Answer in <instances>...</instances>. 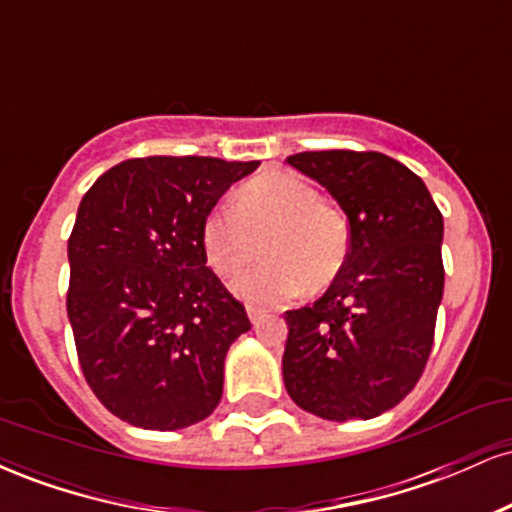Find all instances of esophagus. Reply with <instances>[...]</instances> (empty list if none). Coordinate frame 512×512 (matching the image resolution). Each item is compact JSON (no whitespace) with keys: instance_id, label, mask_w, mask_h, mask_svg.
<instances>
[{"instance_id":"1","label":"esophagus","mask_w":512,"mask_h":512,"mask_svg":"<svg viewBox=\"0 0 512 512\" xmlns=\"http://www.w3.org/2000/svg\"><path fill=\"white\" fill-rule=\"evenodd\" d=\"M248 317H250L252 325H257V322H260L262 317H264V310L262 308H255V305H248Z\"/></svg>"}]
</instances>
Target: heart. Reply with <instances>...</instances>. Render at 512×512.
I'll list each match as a JSON object with an SVG mask.
<instances>
[{"mask_svg": "<svg viewBox=\"0 0 512 512\" xmlns=\"http://www.w3.org/2000/svg\"><path fill=\"white\" fill-rule=\"evenodd\" d=\"M262 243L267 262L240 276L236 293L255 305H279L305 286L325 289L337 279L349 255V226L310 182L267 173L240 187L233 207H214L202 223L209 267L226 279L255 262Z\"/></svg>", "mask_w": 512, "mask_h": 512, "instance_id": "heart-1", "label": "heart"}]
</instances>
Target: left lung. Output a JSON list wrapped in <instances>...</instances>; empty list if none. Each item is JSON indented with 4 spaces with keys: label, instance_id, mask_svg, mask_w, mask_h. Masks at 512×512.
Returning <instances> with one entry per match:
<instances>
[{
    "label": "left lung",
    "instance_id": "1",
    "mask_svg": "<svg viewBox=\"0 0 512 512\" xmlns=\"http://www.w3.org/2000/svg\"><path fill=\"white\" fill-rule=\"evenodd\" d=\"M286 161L327 187L349 219L342 272L313 305L286 310V392L320 419H373L414 390L431 356L443 214L419 175L378 151Z\"/></svg>",
    "mask_w": 512,
    "mask_h": 512
}]
</instances>
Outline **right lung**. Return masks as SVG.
<instances>
[{
  "label": "right lung",
  "mask_w": 512,
  "mask_h": 512,
  "mask_svg": "<svg viewBox=\"0 0 512 512\" xmlns=\"http://www.w3.org/2000/svg\"><path fill=\"white\" fill-rule=\"evenodd\" d=\"M257 166L129 158L81 199L67 243V315L81 373L117 419L178 431L221 402L223 361L250 320L207 267L202 223Z\"/></svg>",
  "instance_id": "right-lung-1"
}]
</instances>
